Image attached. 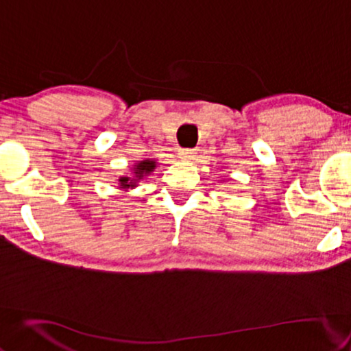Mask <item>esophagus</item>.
Here are the masks:
<instances>
[{
    "label": "esophagus",
    "instance_id": "esophagus-1",
    "mask_svg": "<svg viewBox=\"0 0 351 351\" xmlns=\"http://www.w3.org/2000/svg\"><path fill=\"white\" fill-rule=\"evenodd\" d=\"M179 156L182 159H195L197 151L192 149V148H180L179 149Z\"/></svg>",
    "mask_w": 351,
    "mask_h": 351
}]
</instances>
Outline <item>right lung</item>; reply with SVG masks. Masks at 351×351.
Returning a JSON list of instances; mask_svg holds the SVG:
<instances>
[{"mask_svg":"<svg viewBox=\"0 0 351 351\" xmlns=\"http://www.w3.org/2000/svg\"><path fill=\"white\" fill-rule=\"evenodd\" d=\"M156 167V162L154 161H141V162H138V166L135 167V177L136 179H133V180H138L140 179V177H143V174H148V172H151L153 171V169ZM130 180V177H122V179H120V182H122V187L123 189H128V187H133V185H135V182H128Z\"/></svg>","mask_w":351,"mask_h":351,"instance_id":"right-lung-1","label":"right lung"}]
</instances>
